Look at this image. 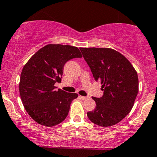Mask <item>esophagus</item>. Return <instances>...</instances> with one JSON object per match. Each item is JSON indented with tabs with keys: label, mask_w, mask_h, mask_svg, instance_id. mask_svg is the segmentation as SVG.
I'll use <instances>...</instances> for the list:
<instances>
[{
	"label": "esophagus",
	"mask_w": 157,
	"mask_h": 157,
	"mask_svg": "<svg viewBox=\"0 0 157 157\" xmlns=\"http://www.w3.org/2000/svg\"><path fill=\"white\" fill-rule=\"evenodd\" d=\"M79 97H80V99H82V100H85V99H87L86 97H83V96H79Z\"/></svg>",
	"instance_id": "34e87169"
}]
</instances>
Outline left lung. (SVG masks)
<instances>
[{
    "label": "left lung",
    "mask_w": 157,
    "mask_h": 157,
    "mask_svg": "<svg viewBox=\"0 0 157 157\" xmlns=\"http://www.w3.org/2000/svg\"><path fill=\"white\" fill-rule=\"evenodd\" d=\"M80 50L96 81H100L103 96L92 97L96 108L87 113L91 122L111 126L120 122L132 108L138 93V77L123 55L109 48Z\"/></svg>",
    "instance_id": "obj_1"
}]
</instances>
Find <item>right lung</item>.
Segmentation results:
<instances>
[{
  "instance_id": "1",
  "label": "right lung",
  "mask_w": 157,
  "mask_h": 157,
  "mask_svg": "<svg viewBox=\"0 0 157 157\" xmlns=\"http://www.w3.org/2000/svg\"><path fill=\"white\" fill-rule=\"evenodd\" d=\"M82 58L80 51L70 45L48 44L37 51L24 66L19 85L25 109L38 124L53 126L65 120L77 94L56 90L68 60Z\"/></svg>"
}]
</instances>
